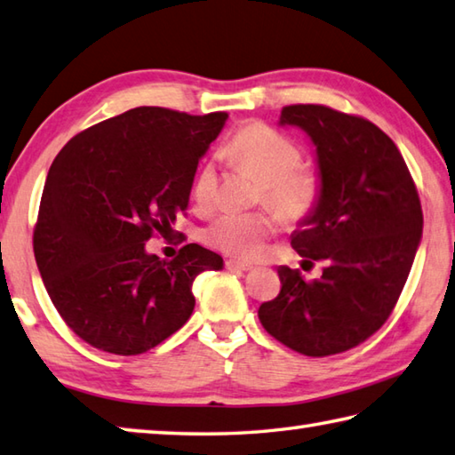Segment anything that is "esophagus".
I'll list each match as a JSON object with an SVG mask.
<instances>
[{"instance_id": "obj_1", "label": "esophagus", "mask_w": 455, "mask_h": 455, "mask_svg": "<svg viewBox=\"0 0 455 455\" xmlns=\"http://www.w3.org/2000/svg\"><path fill=\"white\" fill-rule=\"evenodd\" d=\"M225 267H227L228 270H252V268H254L251 262H244V260H235V259H228V260L225 262Z\"/></svg>"}]
</instances>
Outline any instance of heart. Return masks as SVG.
Masks as SVG:
<instances>
[{
    "label": "heart",
    "instance_id": "b5f03b06",
    "mask_svg": "<svg viewBox=\"0 0 455 455\" xmlns=\"http://www.w3.org/2000/svg\"><path fill=\"white\" fill-rule=\"evenodd\" d=\"M230 163L252 175L262 185V201L286 222L307 219L318 201V179L300 171V151L291 139L264 125H249L225 148ZM195 203L209 209L217 196V171L206 163L195 179ZM275 233L268 214L225 212L204 230L206 243L227 254L254 259Z\"/></svg>",
    "mask_w": 455,
    "mask_h": 455
}]
</instances>
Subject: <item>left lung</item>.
<instances>
[{"mask_svg":"<svg viewBox=\"0 0 455 455\" xmlns=\"http://www.w3.org/2000/svg\"><path fill=\"white\" fill-rule=\"evenodd\" d=\"M278 125L299 127L314 145L318 201L291 238L300 256L328 267L314 283L278 267L283 288L259 318L288 348L330 356L364 342L390 316L422 241V206L398 147L374 123L291 105Z\"/></svg>","mask_w":455,"mask_h":455,"instance_id":"1","label":"left lung"}]
</instances>
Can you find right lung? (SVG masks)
I'll use <instances>...</instances> for the list:
<instances>
[{"mask_svg":"<svg viewBox=\"0 0 455 455\" xmlns=\"http://www.w3.org/2000/svg\"><path fill=\"white\" fill-rule=\"evenodd\" d=\"M227 119L137 107L55 156L33 252L53 307L87 344L121 356L155 348L191 318L195 278L222 268L201 244L167 260L145 243L155 230L167 236L188 209L196 164Z\"/></svg>","mask_w":455,"mask_h":455,"instance_id":"obj_1","label":"right lung"}]
</instances>
